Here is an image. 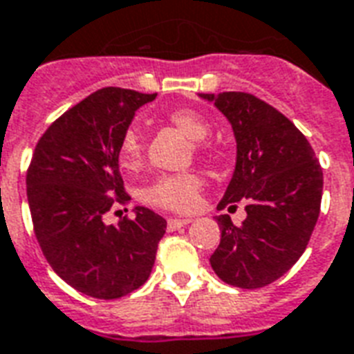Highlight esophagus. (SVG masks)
<instances>
[{
    "label": "esophagus",
    "instance_id": "esophagus-1",
    "mask_svg": "<svg viewBox=\"0 0 354 354\" xmlns=\"http://www.w3.org/2000/svg\"><path fill=\"white\" fill-rule=\"evenodd\" d=\"M189 223H191L189 219H169L167 221V228H169V232H174L183 228V226H187Z\"/></svg>",
    "mask_w": 354,
    "mask_h": 354
}]
</instances>
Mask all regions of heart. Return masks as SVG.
I'll return each instance as SVG.
<instances>
[{
	"mask_svg": "<svg viewBox=\"0 0 354 354\" xmlns=\"http://www.w3.org/2000/svg\"><path fill=\"white\" fill-rule=\"evenodd\" d=\"M167 120L174 124L178 129H182L189 139L195 141L196 152L202 156L207 153V145L202 139H206L209 133V124L201 113L189 109V107H178L167 115ZM118 156H120V165L126 171H137L141 167L142 158H145V147H142L141 135L135 128H129L124 133ZM201 189V176L193 171L161 174L142 189V201L150 206L159 207V209L187 213L198 206Z\"/></svg>",
	"mask_w": 354,
	"mask_h": 354,
	"instance_id": "obj_1",
	"label": "heart"
}]
</instances>
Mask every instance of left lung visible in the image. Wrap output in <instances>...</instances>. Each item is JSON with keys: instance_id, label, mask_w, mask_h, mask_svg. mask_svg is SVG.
Wrapping results in <instances>:
<instances>
[{"instance_id": "left-lung-1", "label": "left lung", "mask_w": 354, "mask_h": 354, "mask_svg": "<svg viewBox=\"0 0 354 354\" xmlns=\"http://www.w3.org/2000/svg\"><path fill=\"white\" fill-rule=\"evenodd\" d=\"M232 124L236 171L217 209L245 204L236 226L219 215L221 243L209 258L223 282L243 290L271 284L290 271L319 217L323 171L295 124L249 93L201 94Z\"/></svg>"}]
</instances>
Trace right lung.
<instances>
[{
  "mask_svg": "<svg viewBox=\"0 0 354 354\" xmlns=\"http://www.w3.org/2000/svg\"><path fill=\"white\" fill-rule=\"evenodd\" d=\"M158 94L100 88L46 129L27 169V202L37 241L51 269L94 299H118L152 273L167 221L148 207L105 225L104 213L128 204L118 171L124 133Z\"/></svg>",
  "mask_w": 354,
  "mask_h": 354,
  "instance_id": "add662e5",
  "label": "right lung"
}]
</instances>
